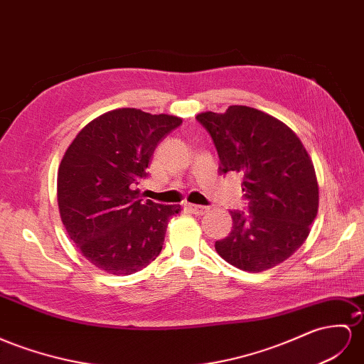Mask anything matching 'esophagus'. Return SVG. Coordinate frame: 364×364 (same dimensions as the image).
<instances>
[{
	"label": "esophagus",
	"mask_w": 364,
	"mask_h": 364,
	"mask_svg": "<svg viewBox=\"0 0 364 364\" xmlns=\"http://www.w3.org/2000/svg\"><path fill=\"white\" fill-rule=\"evenodd\" d=\"M188 209L195 213V215H204L209 210V208L206 206H198V204H188Z\"/></svg>",
	"instance_id": "esophagus-1"
}]
</instances>
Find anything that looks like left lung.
<instances>
[{"label":"left lung","mask_w":364,"mask_h":364,"mask_svg":"<svg viewBox=\"0 0 364 364\" xmlns=\"http://www.w3.org/2000/svg\"><path fill=\"white\" fill-rule=\"evenodd\" d=\"M223 173L243 175L249 213L232 212L230 234L218 255L246 272H263L298 250L318 212V181L301 139L283 121L247 106L203 112Z\"/></svg>","instance_id":"left-lung-1"}]
</instances>
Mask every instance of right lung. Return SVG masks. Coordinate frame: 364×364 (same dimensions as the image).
<instances>
[{
  "label": "right lung",
  "mask_w": 364,
  "mask_h": 364,
  "mask_svg": "<svg viewBox=\"0 0 364 364\" xmlns=\"http://www.w3.org/2000/svg\"><path fill=\"white\" fill-rule=\"evenodd\" d=\"M183 123L134 107L92 119L63 155L57 197L64 228L82 257L112 275L141 271L160 255L180 204L139 198L136 186L161 139Z\"/></svg>",
  "instance_id": "add662e5"
}]
</instances>
